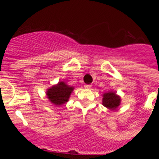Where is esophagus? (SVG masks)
<instances>
[{
  "instance_id": "esophagus-1",
  "label": "esophagus",
  "mask_w": 159,
  "mask_h": 159,
  "mask_svg": "<svg viewBox=\"0 0 159 159\" xmlns=\"http://www.w3.org/2000/svg\"><path fill=\"white\" fill-rule=\"evenodd\" d=\"M92 87V85H84L85 89H90Z\"/></svg>"
}]
</instances>
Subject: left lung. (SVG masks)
<instances>
[{"label":"left lung","mask_w":159,"mask_h":159,"mask_svg":"<svg viewBox=\"0 0 159 159\" xmlns=\"http://www.w3.org/2000/svg\"><path fill=\"white\" fill-rule=\"evenodd\" d=\"M102 105L110 110H116L120 105L121 97L116 92L109 91L102 95Z\"/></svg>","instance_id":"8db88e82"}]
</instances>
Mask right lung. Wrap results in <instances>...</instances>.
Masks as SVG:
<instances>
[{
	"mask_svg": "<svg viewBox=\"0 0 159 159\" xmlns=\"http://www.w3.org/2000/svg\"><path fill=\"white\" fill-rule=\"evenodd\" d=\"M73 90L74 87L67 85L63 81H60L58 83L53 85L47 89L46 96L52 104L56 106H60L68 102Z\"/></svg>",
	"mask_w": 159,
	"mask_h": 159,
	"instance_id": "1",
	"label": "right lung"
}]
</instances>
